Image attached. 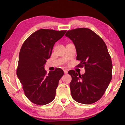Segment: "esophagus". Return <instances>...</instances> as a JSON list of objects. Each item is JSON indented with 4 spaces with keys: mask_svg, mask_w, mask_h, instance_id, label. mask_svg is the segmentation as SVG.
Here are the masks:
<instances>
[{
    "mask_svg": "<svg viewBox=\"0 0 125 125\" xmlns=\"http://www.w3.org/2000/svg\"><path fill=\"white\" fill-rule=\"evenodd\" d=\"M63 72H64V73H65V74L68 73V70H64Z\"/></svg>",
    "mask_w": 125,
    "mask_h": 125,
    "instance_id": "esophagus-1",
    "label": "esophagus"
}]
</instances>
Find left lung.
<instances>
[{
  "mask_svg": "<svg viewBox=\"0 0 125 125\" xmlns=\"http://www.w3.org/2000/svg\"><path fill=\"white\" fill-rule=\"evenodd\" d=\"M66 36L73 41L77 51L78 67H84L85 73L81 75L68 71L72 80L71 94L78 103L90 104L103 95L112 77L113 65L107 48L103 39L88 28H78L67 31Z\"/></svg>",
  "mask_w": 125,
  "mask_h": 125,
  "instance_id": "left-lung-1",
  "label": "left lung"
}]
</instances>
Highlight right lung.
<instances>
[{"label": "right lung", "instance_id": "add662e5", "mask_svg": "<svg viewBox=\"0 0 125 125\" xmlns=\"http://www.w3.org/2000/svg\"><path fill=\"white\" fill-rule=\"evenodd\" d=\"M66 31L40 29L30 35L22 45L17 74L25 96L34 104L46 105L55 99L63 71L56 68L47 73L44 66L50 58L55 43Z\"/></svg>", "mask_w": 125, "mask_h": 125}]
</instances>
